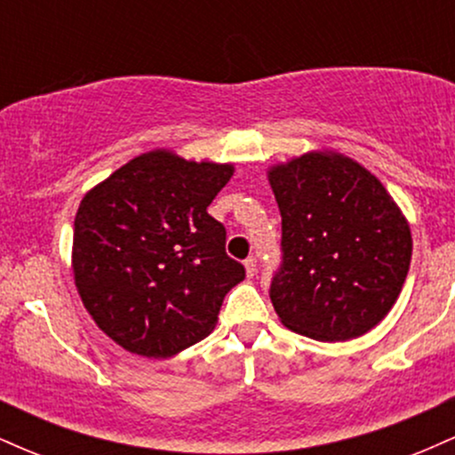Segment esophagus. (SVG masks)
I'll use <instances>...</instances> for the list:
<instances>
[{"instance_id": "34e87169", "label": "esophagus", "mask_w": 455, "mask_h": 455, "mask_svg": "<svg viewBox=\"0 0 455 455\" xmlns=\"http://www.w3.org/2000/svg\"><path fill=\"white\" fill-rule=\"evenodd\" d=\"M243 267H245V275H248V278H252L254 274H257V259H245L243 260Z\"/></svg>"}]
</instances>
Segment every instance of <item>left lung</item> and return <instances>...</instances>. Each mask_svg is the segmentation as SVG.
<instances>
[{
  "instance_id": "1",
  "label": "left lung",
  "mask_w": 455,
  "mask_h": 455,
  "mask_svg": "<svg viewBox=\"0 0 455 455\" xmlns=\"http://www.w3.org/2000/svg\"><path fill=\"white\" fill-rule=\"evenodd\" d=\"M282 267L271 304L291 331L340 342L377 327L409 274L411 227L379 177L336 149L271 164Z\"/></svg>"
}]
</instances>
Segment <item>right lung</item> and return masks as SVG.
I'll use <instances>...</instances> for the list:
<instances>
[{"instance_id": "add662e5", "label": "right lung", "mask_w": 455, "mask_h": 455, "mask_svg": "<svg viewBox=\"0 0 455 455\" xmlns=\"http://www.w3.org/2000/svg\"><path fill=\"white\" fill-rule=\"evenodd\" d=\"M231 162L186 160L173 149L137 156L83 196L72 274L96 325L126 348L166 359L213 331L224 295L243 280L227 231L207 207Z\"/></svg>"}]
</instances>
